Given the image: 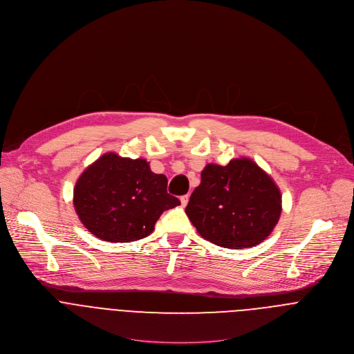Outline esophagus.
<instances>
[{"mask_svg": "<svg viewBox=\"0 0 354 354\" xmlns=\"http://www.w3.org/2000/svg\"><path fill=\"white\" fill-rule=\"evenodd\" d=\"M180 201H181V205H183V206H187V203H188V201H189V195H183V196L180 198Z\"/></svg>", "mask_w": 354, "mask_h": 354, "instance_id": "1", "label": "esophagus"}]
</instances>
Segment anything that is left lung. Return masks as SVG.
Segmentation results:
<instances>
[{
	"mask_svg": "<svg viewBox=\"0 0 354 354\" xmlns=\"http://www.w3.org/2000/svg\"><path fill=\"white\" fill-rule=\"evenodd\" d=\"M281 202L274 180L253 160L239 158L227 166L206 165L185 213L205 239L221 248L243 249L272 232Z\"/></svg>",
	"mask_w": 354,
	"mask_h": 354,
	"instance_id": "left-lung-1",
	"label": "left lung"
}]
</instances>
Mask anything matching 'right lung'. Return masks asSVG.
Returning a JSON list of instances; mask_svg holds the SVG:
<instances>
[{
  "label": "right lung",
  "instance_id": "right-lung-1",
  "mask_svg": "<svg viewBox=\"0 0 354 354\" xmlns=\"http://www.w3.org/2000/svg\"><path fill=\"white\" fill-rule=\"evenodd\" d=\"M73 205L80 221L97 238L131 242L148 236L165 210L180 205L167 194V178L145 159L102 155L79 177Z\"/></svg>",
  "mask_w": 354,
  "mask_h": 354
}]
</instances>
